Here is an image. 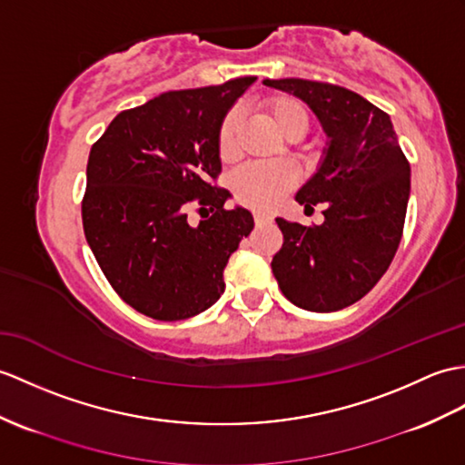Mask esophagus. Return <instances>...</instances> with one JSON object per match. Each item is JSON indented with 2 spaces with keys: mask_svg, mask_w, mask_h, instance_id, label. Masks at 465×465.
I'll use <instances>...</instances> for the list:
<instances>
[{
  "mask_svg": "<svg viewBox=\"0 0 465 465\" xmlns=\"http://www.w3.org/2000/svg\"><path fill=\"white\" fill-rule=\"evenodd\" d=\"M253 220H255V225H263V223H269V222H273V218H272V215H267V213H262V212H255V213H253Z\"/></svg>",
  "mask_w": 465,
  "mask_h": 465,
  "instance_id": "34e87169",
  "label": "esophagus"
}]
</instances>
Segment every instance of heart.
<instances>
[{"instance_id":"b5f03b06","label":"heart","mask_w":465,"mask_h":465,"mask_svg":"<svg viewBox=\"0 0 465 465\" xmlns=\"http://www.w3.org/2000/svg\"><path fill=\"white\" fill-rule=\"evenodd\" d=\"M262 111L275 131L287 140H299L307 133L309 113L295 96H269L262 103ZM237 128H240V114L232 111L225 114L218 131V154L223 162L233 160L237 154ZM293 186L295 174L287 166H247L237 172L232 182L235 200L257 212L279 206Z\"/></svg>"}]
</instances>
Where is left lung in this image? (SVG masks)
Wrapping results in <instances>:
<instances>
[{
    "instance_id": "1",
    "label": "left lung",
    "mask_w": 465,
    "mask_h": 465,
    "mask_svg": "<svg viewBox=\"0 0 465 465\" xmlns=\"http://www.w3.org/2000/svg\"><path fill=\"white\" fill-rule=\"evenodd\" d=\"M263 84L307 103L329 138L321 166L295 196L305 210L325 203V222L275 220L283 245L272 262L273 275L293 305L341 311L369 293L392 263L404 230L410 164L391 116L361 94L305 79Z\"/></svg>"
}]
</instances>
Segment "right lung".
Wrapping results in <instances>:
<instances>
[{
    "label": "right lung",
    "instance_id": "right-lung-1",
    "mask_svg": "<svg viewBox=\"0 0 465 465\" xmlns=\"http://www.w3.org/2000/svg\"><path fill=\"white\" fill-rule=\"evenodd\" d=\"M257 77L170 91L113 118L91 148L84 237L124 303L158 321L190 319L223 293V269L253 215L223 210L220 124ZM201 208L198 226L187 222Z\"/></svg>",
    "mask_w": 465,
    "mask_h": 465
}]
</instances>
